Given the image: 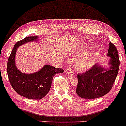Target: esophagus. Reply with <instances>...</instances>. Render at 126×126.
Here are the masks:
<instances>
[{"instance_id":"34e87169","label":"esophagus","mask_w":126,"mask_h":126,"mask_svg":"<svg viewBox=\"0 0 126 126\" xmlns=\"http://www.w3.org/2000/svg\"><path fill=\"white\" fill-rule=\"evenodd\" d=\"M66 74H67V75H72V70H70V69H66Z\"/></svg>"}]
</instances>
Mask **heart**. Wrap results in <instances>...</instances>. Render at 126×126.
Segmentation results:
<instances>
[{
	"mask_svg": "<svg viewBox=\"0 0 126 126\" xmlns=\"http://www.w3.org/2000/svg\"><path fill=\"white\" fill-rule=\"evenodd\" d=\"M86 45L84 46V48H87ZM98 55V50L97 49L90 51L85 56L80 57L74 63V68L80 72H86L90 70L96 63Z\"/></svg>",
	"mask_w": 126,
	"mask_h": 126,
	"instance_id": "b5f03b06",
	"label": "heart"
}]
</instances>
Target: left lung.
Here are the masks:
<instances>
[{"instance_id":"8db88e82","label":"left lung","mask_w":126,"mask_h":126,"mask_svg":"<svg viewBox=\"0 0 126 126\" xmlns=\"http://www.w3.org/2000/svg\"><path fill=\"white\" fill-rule=\"evenodd\" d=\"M107 56L110 57L107 68L96 64L84 73L78 75L76 93L81 98H99L111 90L117 76L120 65L117 50L111 42L109 43Z\"/></svg>"}]
</instances>
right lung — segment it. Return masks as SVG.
<instances>
[{
  "instance_id": "1",
  "label": "right lung",
  "mask_w": 126,
  "mask_h": 126,
  "mask_svg": "<svg viewBox=\"0 0 126 126\" xmlns=\"http://www.w3.org/2000/svg\"><path fill=\"white\" fill-rule=\"evenodd\" d=\"M37 36L27 37L15 44L9 57L7 72L12 87L16 93L29 99L40 100L49 92L53 78L55 75L64 72L63 69L45 64L38 72L33 73H24L17 69L15 63L16 53L21 45L36 41Z\"/></svg>"
}]
</instances>
